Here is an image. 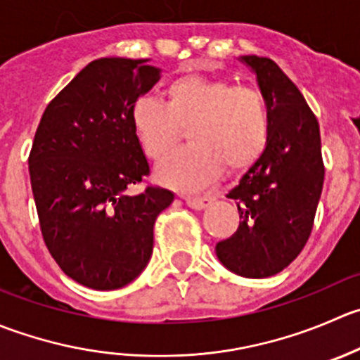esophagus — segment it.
<instances>
[{"label": "esophagus", "mask_w": 360, "mask_h": 360, "mask_svg": "<svg viewBox=\"0 0 360 360\" xmlns=\"http://www.w3.org/2000/svg\"><path fill=\"white\" fill-rule=\"evenodd\" d=\"M183 198L191 209H197V211L209 207V205L212 204V198L207 197V195H205V197H193V195H186V197H183Z\"/></svg>", "instance_id": "34e87169"}]
</instances>
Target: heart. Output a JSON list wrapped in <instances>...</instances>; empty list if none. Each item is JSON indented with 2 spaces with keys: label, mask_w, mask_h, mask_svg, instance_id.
I'll use <instances>...</instances> for the list:
<instances>
[{
  "label": "heart",
  "mask_w": 360,
  "mask_h": 360,
  "mask_svg": "<svg viewBox=\"0 0 360 360\" xmlns=\"http://www.w3.org/2000/svg\"><path fill=\"white\" fill-rule=\"evenodd\" d=\"M163 95V103L151 96L135 100L130 121L142 151L151 160H162L176 146L179 127L191 124V146L167 156L156 169V176L170 186H205L223 167H250L267 146L271 117L258 87L186 73L170 80Z\"/></svg>",
  "instance_id": "heart-1"
}]
</instances>
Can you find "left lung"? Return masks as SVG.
Here are the masks:
<instances>
[{
	"label": "left lung",
	"mask_w": 360,
	"mask_h": 360,
	"mask_svg": "<svg viewBox=\"0 0 360 360\" xmlns=\"http://www.w3.org/2000/svg\"><path fill=\"white\" fill-rule=\"evenodd\" d=\"M269 105V141L260 158L226 195L239 209L236 233L216 257L244 278H269L297 258L315 221L323 169L320 128L297 86L269 58L240 56Z\"/></svg>",
	"instance_id": "obj_1"
}]
</instances>
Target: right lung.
I'll list each match as a JSON object with an SVG mask.
<instances>
[{"label":"right lung","mask_w":360,"mask_h":360,"mask_svg":"<svg viewBox=\"0 0 360 360\" xmlns=\"http://www.w3.org/2000/svg\"><path fill=\"white\" fill-rule=\"evenodd\" d=\"M149 59L100 58L80 70L41 116L30 177L49 253L63 273L95 290H116L144 271L153 229L172 191L130 188L149 176L131 105L160 80Z\"/></svg>","instance_id":"obj_1"}]
</instances>
